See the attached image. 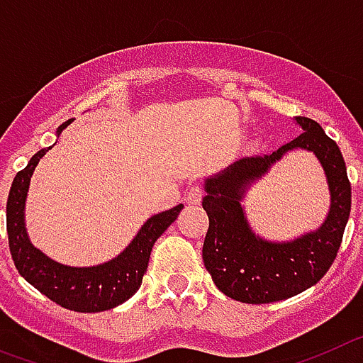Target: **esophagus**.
Instances as JSON below:
<instances>
[{"instance_id": "esophagus-1", "label": "esophagus", "mask_w": 363, "mask_h": 363, "mask_svg": "<svg viewBox=\"0 0 363 363\" xmlns=\"http://www.w3.org/2000/svg\"><path fill=\"white\" fill-rule=\"evenodd\" d=\"M203 201V188L201 186H191L188 194H186V203L188 204H199Z\"/></svg>"}]
</instances>
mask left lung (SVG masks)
<instances>
[{
  "instance_id": "8db88e82",
  "label": "left lung",
  "mask_w": 363,
  "mask_h": 363,
  "mask_svg": "<svg viewBox=\"0 0 363 363\" xmlns=\"http://www.w3.org/2000/svg\"><path fill=\"white\" fill-rule=\"evenodd\" d=\"M303 133L270 155L242 157L206 181L203 208L210 226L203 245L204 267L223 294L242 303H272L316 285L336 259L351 213V182L338 144L318 122L296 116ZM313 150L326 169L331 210L320 230L291 243L253 235L238 201L244 186L260 177L286 150Z\"/></svg>"
}]
</instances>
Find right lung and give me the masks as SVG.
Instances as JSON below:
<instances>
[{
    "instance_id": "right-lung-1",
    "label": "right lung",
    "mask_w": 363,
    "mask_h": 363,
    "mask_svg": "<svg viewBox=\"0 0 363 363\" xmlns=\"http://www.w3.org/2000/svg\"><path fill=\"white\" fill-rule=\"evenodd\" d=\"M69 122L71 121L60 125L58 135L67 128ZM47 150L38 151L29 164L16 173L9 191L7 234L16 269L34 289L69 311L100 313L124 303L138 291L146 274L151 248L164 230L177 219L182 204L147 219L131 245L109 263L89 269H74L56 263L30 245L23 223L25 197L29 190L30 177Z\"/></svg>"
}]
</instances>
